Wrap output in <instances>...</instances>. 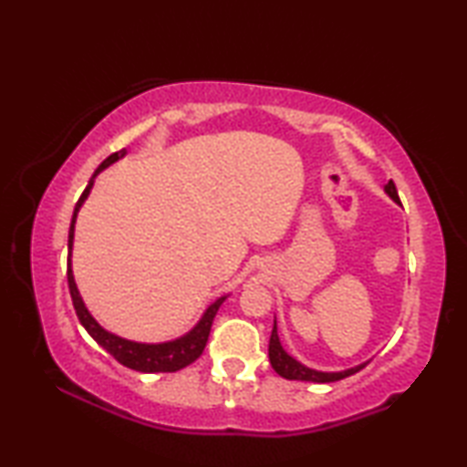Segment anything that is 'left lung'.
<instances>
[{"instance_id": "1", "label": "left lung", "mask_w": 467, "mask_h": 467, "mask_svg": "<svg viewBox=\"0 0 467 467\" xmlns=\"http://www.w3.org/2000/svg\"><path fill=\"white\" fill-rule=\"evenodd\" d=\"M385 192L395 203H401L393 181H389V183L385 185ZM270 362H272L275 373H278L280 377L290 379V381H311V383H334V381H339V379H346L354 373H358L360 368L367 367V365H360V367L342 370V373H321V370L306 368L305 365H300L298 360L292 358L290 354L284 352L280 337H278V327H275V321H274V329H272V337H270Z\"/></svg>"}]
</instances>
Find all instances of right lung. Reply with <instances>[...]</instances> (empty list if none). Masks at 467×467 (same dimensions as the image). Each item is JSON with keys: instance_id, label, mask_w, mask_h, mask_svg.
<instances>
[{"instance_id": "1", "label": "right lung", "mask_w": 467, "mask_h": 467, "mask_svg": "<svg viewBox=\"0 0 467 467\" xmlns=\"http://www.w3.org/2000/svg\"><path fill=\"white\" fill-rule=\"evenodd\" d=\"M125 152H115L110 154L109 158L102 161L100 167L94 171L92 179L86 185L84 193L78 200L76 208H74V216H72V224H69V236H67V286H69V295H72V303L78 319L84 326V329L97 339V342L105 348V350L113 357L117 362H121L123 367L140 370V373H175V370H181L187 365H192L193 360H197L202 357L205 344H208V336L212 329V321H214L216 313L220 309V305L224 303V298H218L214 305L208 306V311L203 313V317L200 319V323L189 331L187 336L175 339V342H164V344H138V342H130V339H123L115 334H109L107 329H102L97 321H94L92 315L86 309L82 303L80 292L76 288L74 282V274H72V244H74V224H76V216L78 210L82 208V203L86 197H88L94 177L99 175L102 169H107L109 164H113L115 161H119Z\"/></svg>"}]
</instances>
